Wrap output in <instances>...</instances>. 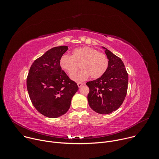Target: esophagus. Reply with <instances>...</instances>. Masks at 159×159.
Returning a JSON list of instances; mask_svg holds the SVG:
<instances>
[{"label":"esophagus","mask_w":159,"mask_h":159,"mask_svg":"<svg viewBox=\"0 0 159 159\" xmlns=\"http://www.w3.org/2000/svg\"><path fill=\"white\" fill-rule=\"evenodd\" d=\"M84 85V83H80V82H79V83H77V85H78V87H80L82 85Z\"/></svg>","instance_id":"1"}]
</instances>
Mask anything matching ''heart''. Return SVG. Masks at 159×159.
Masks as SVG:
<instances>
[{
    "mask_svg": "<svg viewBox=\"0 0 159 159\" xmlns=\"http://www.w3.org/2000/svg\"><path fill=\"white\" fill-rule=\"evenodd\" d=\"M108 63L106 55L87 47L74 49L72 56L63 55L59 61L61 69L69 74H72L81 65L82 69L70 76L78 82L87 80L90 75L94 79L100 78L107 70Z\"/></svg>",
    "mask_w": 159,
    "mask_h": 159,
    "instance_id": "1",
    "label": "heart"
}]
</instances>
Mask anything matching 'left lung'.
Wrapping results in <instances>:
<instances>
[{
  "instance_id": "1",
  "label": "left lung",
  "mask_w": 159,
  "mask_h": 159,
  "mask_svg": "<svg viewBox=\"0 0 159 159\" xmlns=\"http://www.w3.org/2000/svg\"><path fill=\"white\" fill-rule=\"evenodd\" d=\"M108 59L105 74L96 80L88 82L89 105L95 112L107 115L117 110L123 102L128 89V75L120 58L102 47Z\"/></svg>"
}]
</instances>
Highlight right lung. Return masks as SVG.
Wrapping results in <instances>:
<instances>
[{"mask_svg": "<svg viewBox=\"0 0 159 159\" xmlns=\"http://www.w3.org/2000/svg\"><path fill=\"white\" fill-rule=\"evenodd\" d=\"M67 50V46L52 48L33 63L28 73L30 99L36 110L48 118L65 114L79 89L60 66V58Z\"/></svg>", "mask_w": 159, "mask_h": 159, "instance_id": "obj_1", "label": "right lung"}]
</instances>
